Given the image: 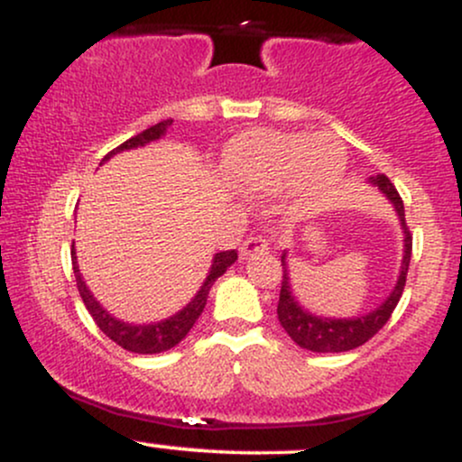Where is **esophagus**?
Masks as SVG:
<instances>
[{
    "instance_id": "obj_1",
    "label": "esophagus",
    "mask_w": 462,
    "mask_h": 462,
    "mask_svg": "<svg viewBox=\"0 0 462 462\" xmlns=\"http://www.w3.org/2000/svg\"><path fill=\"white\" fill-rule=\"evenodd\" d=\"M267 241H264L263 236H249L247 241H243V245L238 247V252H241V258H247L254 256V254L267 252Z\"/></svg>"
}]
</instances>
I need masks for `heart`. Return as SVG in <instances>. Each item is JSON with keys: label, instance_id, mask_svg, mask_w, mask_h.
Segmentation results:
<instances>
[{"label": "heart", "instance_id": "b5f03b06", "mask_svg": "<svg viewBox=\"0 0 462 462\" xmlns=\"http://www.w3.org/2000/svg\"><path fill=\"white\" fill-rule=\"evenodd\" d=\"M346 167V152L328 134L249 130L227 143L221 171L245 193H273L291 184L300 206L326 201Z\"/></svg>", "mask_w": 462, "mask_h": 462}]
</instances>
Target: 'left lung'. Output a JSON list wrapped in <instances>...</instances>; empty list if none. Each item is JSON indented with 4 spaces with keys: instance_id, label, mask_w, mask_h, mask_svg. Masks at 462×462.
Instances as JSON below:
<instances>
[{
    "instance_id": "8db88e82",
    "label": "left lung",
    "mask_w": 462,
    "mask_h": 462,
    "mask_svg": "<svg viewBox=\"0 0 462 462\" xmlns=\"http://www.w3.org/2000/svg\"><path fill=\"white\" fill-rule=\"evenodd\" d=\"M369 182L374 187H378L386 195V199L393 204L397 217L402 221V230H404V258H402V269L397 275V282L391 291V295L375 310H371L369 315L354 317V319H328V317H317L312 312L304 310L295 301L293 293H291L289 284V273L284 267V256H282V286H280V301H278V319L282 323V328L298 343L300 347L310 349L317 354H332V352H349V349L365 346L374 334L380 332V328L393 315L397 301H400L402 293H404L406 286V273L408 264H411V254H412V235L406 226V215H404V201H402L400 193L393 187L389 178L384 173L380 176L369 178Z\"/></svg>"
}]
</instances>
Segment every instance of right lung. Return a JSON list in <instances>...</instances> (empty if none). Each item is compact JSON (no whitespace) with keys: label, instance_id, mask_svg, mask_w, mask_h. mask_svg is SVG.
<instances>
[{"label":"right lung","instance_id":"obj_1","mask_svg":"<svg viewBox=\"0 0 462 462\" xmlns=\"http://www.w3.org/2000/svg\"><path fill=\"white\" fill-rule=\"evenodd\" d=\"M171 124H173V119H164V121H161V124L143 130L141 134L132 136V139L121 143L119 147H115L113 152L106 153L104 161H108L110 156H115V153H119L124 150H134V147H143V145H147V143L158 141ZM236 258H238L236 249H227V252L215 254L213 264H210V272H208V275H206L204 284H201L198 295H195V298L190 300L182 310L176 312V315L169 317V319H164V321L132 326V323L115 319L113 315H108V312L99 306V301L93 298L91 291H88L87 284H84L82 273H79V267L76 261V252H71L73 273H76V284L79 291V298H82L87 310L91 312L93 321L97 323V328L106 334V337L113 338L116 346H121L124 349H128V352H134V354H161V352H167V349L176 347L178 343L187 337L190 328H193V323L199 319L201 310H204L206 300H208V293H210V289H213V284L217 282V278H221V275L226 273V269L230 267Z\"/></svg>","mask_w":462,"mask_h":462}]
</instances>
